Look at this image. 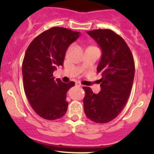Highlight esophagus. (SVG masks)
Masks as SVG:
<instances>
[{
    "label": "esophagus",
    "instance_id": "1",
    "mask_svg": "<svg viewBox=\"0 0 154 154\" xmlns=\"http://www.w3.org/2000/svg\"><path fill=\"white\" fill-rule=\"evenodd\" d=\"M76 86L78 87H82V85L80 83H76Z\"/></svg>",
    "mask_w": 154,
    "mask_h": 154
}]
</instances>
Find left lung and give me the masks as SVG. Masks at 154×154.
Masks as SVG:
<instances>
[{"label": "left lung", "mask_w": 154, "mask_h": 154, "mask_svg": "<svg viewBox=\"0 0 154 154\" xmlns=\"http://www.w3.org/2000/svg\"><path fill=\"white\" fill-rule=\"evenodd\" d=\"M87 33L101 48L97 73H101L100 91L83 87L85 114L95 123L104 124L117 117L130 96L135 74L133 54L124 38L111 29H94Z\"/></svg>", "instance_id": "obj_1"}]
</instances>
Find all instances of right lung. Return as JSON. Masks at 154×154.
<instances>
[{
    "instance_id": "add662e5",
    "label": "right lung",
    "mask_w": 154,
    "mask_h": 154,
    "mask_svg": "<svg viewBox=\"0 0 154 154\" xmlns=\"http://www.w3.org/2000/svg\"><path fill=\"white\" fill-rule=\"evenodd\" d=\"M80 32L55 27L35 37L25 52L22 63L24 89L29 104L40 117L56 120L66 114L68 90L75 85L55 80L53 73L63 66L66 51Z\"/></svg>"
}]
</instances>
